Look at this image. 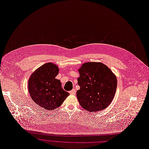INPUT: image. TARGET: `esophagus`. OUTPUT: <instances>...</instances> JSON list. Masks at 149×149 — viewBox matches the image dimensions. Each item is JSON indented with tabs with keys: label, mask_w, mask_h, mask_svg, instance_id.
<instances>
[{
	"label": "esophagus",
	"mask_w": 149,
	"mask_h": 149,
	"mask_svg": "<svg viewBox=\"0 0 149 149\" xmlns=\"http://www.w3.org/2000/svg\"><path fill=\"white\" fill-rule=\"evenodd\" d=\"M70 93L71 94H75V93H76V90H75V89H72V90H71V91H70Z\"/></svg>",
	"instance_id": "obj_1"
}]
</instances>
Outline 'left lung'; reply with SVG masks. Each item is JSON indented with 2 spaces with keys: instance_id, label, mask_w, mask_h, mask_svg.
Wrapping results in <instances>:
<instances>
[{
  "instance_id": "8db88e82",
  "label": "left lung",
  "mask_w": 149,
  "mask_h": 149,
  "mask_svg": "<svg viewBox=\"0 0 149 149\" xmlns=\"http://www.w3.org/2000/svg\"><path fill=\"white\" fill-rule=\"evenodd\" d=\"M78 72L80 88L77 91V96L81 106L90 112L106 109L115 96L116 75L103 63L94 62L83 63Z\"/></svg>"
}]
</instances>
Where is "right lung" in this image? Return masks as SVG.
Returning <instances> with one entry per match:
<instances>
[{
	"label": "right lung",
	"mask_w": 149,
	"mask_h": 149,
	"mask_svg": "<svg viewBox=\"0 0 149 149\" xmlns=\"http://www.w3.org/2000/svg\"><path fill=\"white\" fill-rule=\"evenodd\" d=\"M58 73V66L49 62L37 68L29 79L28 89L32 100L47 111L59 107L70 95L62 88L61 81L55 78Z\"/></svg>",
	"instance_id": "obj_1"
}]
</instances>
